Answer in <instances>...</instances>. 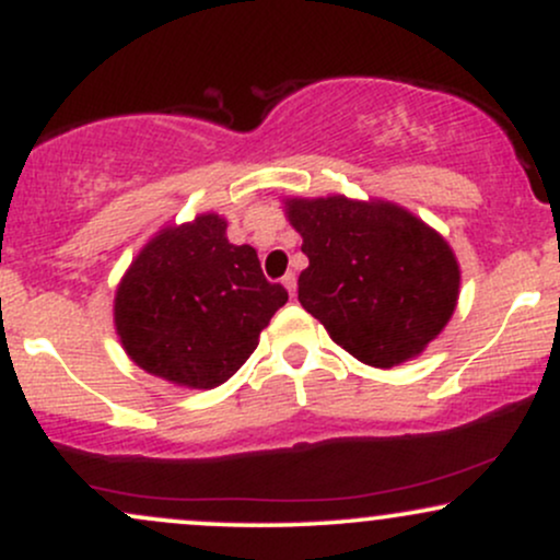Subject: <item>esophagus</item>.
<instances>
[{"label":"esophagus","instance_id":"obj_1","mask_svg":"<svg viewBox=\"0 0 560 560\" xmlns=\"http://www.w3.org/2000/svg\"><path fill=\"white\" fill-rule=\"evenodd\" d=\"M281 284H284L287 292L294 298V292H298V279H294V273H287L284 279H281Z\"/></svg>","mask_w":560,"mask_h":560}]
</instances>
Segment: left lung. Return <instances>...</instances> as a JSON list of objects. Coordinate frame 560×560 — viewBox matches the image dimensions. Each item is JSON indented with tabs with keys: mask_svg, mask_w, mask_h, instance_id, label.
<instances>
[{
	"mask_svg": "<svg viewBox=\"0 0 560 560\" xmlns=\"http://www.w3.org/2000/svg\"><path fill=\"white\" fill-rule=\"evenodd\" d=\"M287 215L307 255L300 305L352 358L392 369L445 329L458 302V260L421 218L342 195L287 199Z\"/></svg>",
	"mask_w": 560,
	"mask_h": 560,
	"instance_id": "1",
	"label": "left lung"
}]
</instances>
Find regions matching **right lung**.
Masks as SVG:
<instances>
[{
    "label": "right lung",
    "mask_w": 560,
    "mask_h": 560,
    "mask_svg": "<svg viewBox=\"0 0 560 560\" xmlns=\"http://www.w3.org/2000/svg\"><path fill=\"white\" fill-rule=\"evenodd\" d=\"M287 300L262 276L258 253L231 244L226 221L208 213L141 249L115 292V329L147 374L213 389L253 355Z\"/></svg>",
    "instance_id": "right-lung-1"
}]
</instances>
